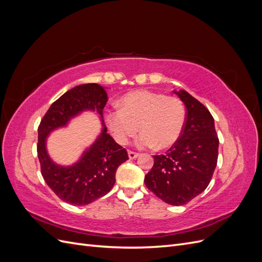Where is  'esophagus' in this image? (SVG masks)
Instances as JSON below:
<instances>
[{"label":"esophagus","mask_w":262,"mask_h":262,"mask_svg":"<svg viewBox=\"0 0 262 262\" xmlns=\"http://www.w3.org/2000/svg\"><path fill=\"white\" fill-rule=\"evenodd\" d=\"M128 155H129V158H130V160H134V158H137V157L139 156V154H138V153H136V152H132V150H129V152H128Z\"/></svg>","instance_id":"34e87169"}]
</instances>
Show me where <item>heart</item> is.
<instances>
[{"label":"heart","mask_w":262,"mask_h":262,"mask_svg":"<svg viewBox=\"0 0 262 262\" xmlns=\"http://www.w3.org/2000/svg\"><path fill=\"white\" fill-rule=\"evenodd\" d=\"M120 109L104 114L108 130L119 144L125 145L138 130L140 147H170L180 138L186 122V109L176 97L157 92L139 90L123 95Z\"/></svg>","instance_id":"obj_1"}]
</instances>
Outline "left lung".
Returning <instances> with one entry per match:
<instances>
[{
	"label": "left lung",
	"instance_id": "left-lung-1",
	"mask_svg": "<svg viewBox=\"0 0 262 262\" xmlns=\"http://www.w3.org/2000/svg\"><path fill=\"white\" fill-rule=\"evenodd\" d=\"M187 110L184 130L165 155H154L145 186L164 202L182 205L203 192L216 167L219 138L209 110L188 92L172 91Z\"/></svg>",
	"mask_w": 262,
	"mask_h": 262
}]
</instances>
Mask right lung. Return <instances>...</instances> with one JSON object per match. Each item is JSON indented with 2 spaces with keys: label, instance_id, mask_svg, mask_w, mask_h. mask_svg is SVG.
<instances>
[{
  "label": "right lung",
  "instance_id": "right-lung-1",
  "mask_svg": "<svg viewBox=\"0 0 262 262\" xmlns=\"http://www.w3.org/2000/svg\"><path fill=\"white\" fill-rule=\"evenodd\" d=\"M106 87L96 83L73 87L55 100L38 128V158L46 184L61 200L72 205H86L107 194L116 182L117 168L129 160L125 148L116 143L102 119L107 102ZM91 111L100 118L102 130L80 158L71 165H60L50 157L46 141L73 118Z\"/></svg>",
  "mask_w": 262,
  "mask_h": 262
}]
</instances>
